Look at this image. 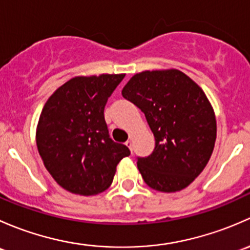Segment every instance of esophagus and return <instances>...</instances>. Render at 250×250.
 <instances>
[{
	"label": "esophagus",
	"instance_id": "esophagus-1",
	"mask_svg": "<svg viewBox=\"0 0 250 250\" xmlns=\"http://www.w3.org/2000/svg\"><path fill=\"white\" fill-rule=\"evenodd\" d=\"M125 144H126V146H128V148H130V150H132V140H127L125 142Z\"/></svg>",
	"mask_w": 250,
	"mask_h": 250
}]
</instances>
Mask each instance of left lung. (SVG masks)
I'll use <instances>...</instances> for the list:
<instances>
[{
    "label": "left lung",
    "instance_id": "left-lung-1",
    "mask_svg": "<svg viewBox=\"0 0 250 250\" xmlns=\"http://www.w3.org/2000/svg\"><path fill=\"white\" fill-rule=\"evenodd\" d=\"M122 95L146 115L155 148L137 167L151 189L176 192L203 171L214 149L217 122L203 90L178 69L135 74Z\"/></svg>",
    "mask_w": 250,
    "mask_h": 250
}]
</instances>
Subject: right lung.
Listing matches in <instances>:
<instances>
[{
	"instance_id": "obj_1",
	"label": "right lung",
	"mask_w": 250,
	"mask_h": 250,
	"mask_svg": "<svg viewBox=\"0 0 250 250\" xmlns=\"http://www.w3.org/2000/svg\"><path fill=\"white\" fill-rule=\"evenodd\" d=\"M124 77H74L43 107L36 132L38 153L55 182L72 194L104 191L117 165L130 155L127 146L109 137L104 114L108 97Z\"/></svg>"
}]
</instances>
